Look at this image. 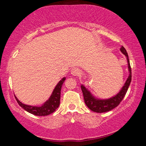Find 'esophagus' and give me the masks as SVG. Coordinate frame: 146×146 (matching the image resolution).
<instances>
[{
	"label": "esophagus",
	"mask_w": 146,
	"mask_h": 146,
	"mask_svg": "<svg viewBox=\"0 0 146 146\" xmlns=\"http://www.w3.org/2000/svg\"><path fill=\"white\" fill-rule=\"evenodd\" d=\"M71 75H73V76H76L78 75L79 74V70L78 68H72V70H71Z\"/></svg>",
	"instance_id": "obj_1"
}]
</instances>
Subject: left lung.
<instances>
[{
    "label": "left lung",
    "mask_w": 146,
    "mask_h": 146,
    "mask_svg": "<svg viewBox=\"0 0 146 146\" xmlns=\"http://www.w3.org/2000/svg\"><path fill=\"white\" fill-rule=\"evenodd\" d=\"M120 51L126 56L129 74L124 85L117 95H115L114 97L108 98V99H98V98H96L94 97L90 91L85 88L84 86L81 85V90L82 91L85 104L90 110L94 112L104 113L112 110L113 109L117 107L120 104V103L122 102L123 97H125V94H126L128 88L130 85L131 81V68L130 66L129 56H128L125 49L123 46H121Z\"/></svg>",
    "instance_id": "1"
}]
</instances>
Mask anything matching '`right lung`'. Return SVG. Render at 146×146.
Returning <instances> with one entry per match:
<instances>
[{"label":"right lung","mask_w":146,"mask_h":146,"mask_svg":"<svg viewBox=\"0 0 146 146\" xmlns=\"http://www.w3.org/2000/svg\"><path fill=\"white\" fill-rule=\"evenodd\" d=\"M65 80L66 77H64L62 78L61 80L59 81L49 99L41 106H33L24 104L19 100L15 95V97L19 106L23 108L24 110H26V111L36 116L49 115L55 111L60 105L61 88Z\"/></svg>","instance_id":"obj_1"}]
</instances>
